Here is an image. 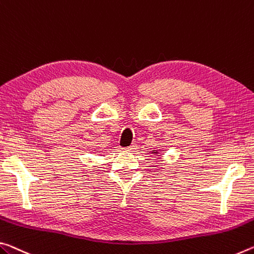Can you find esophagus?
Wrapping results in <instances>:
<instances>
[{
    "instance_id": "esophagus-1",
    "label": "esophagus",
    "mask_w": 254,
    "mask_h": 254,
    "mask_svg": "<svg viewBox=\"0 0 254 254\" xmlns=\"http://www.w3.org/2000/svg\"><path fill=\"white\" fill-rule=\"evenodd\" d=\"M126 150L127 151H135L136 150V146H135V144H131L130 147L126 148Z\"/></svg>"
}]
</instances>
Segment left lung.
<instances>
[{
  "label": "left lung",
  "mask_w": 254,
  "mask_h": 254,
  "mask_svg": "<svg viewBox=\"0 0 254 254\" xmlns=\"http://www.w3.org/2000/svg\"><path fill=\"white\" fill-rule=\"evenodd\" d=\"M154 151H156V150H154ZM156 154H157V151H156Z\"/></svg>",
  "instance_id": "1"
}]
</instances>
